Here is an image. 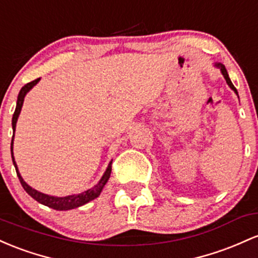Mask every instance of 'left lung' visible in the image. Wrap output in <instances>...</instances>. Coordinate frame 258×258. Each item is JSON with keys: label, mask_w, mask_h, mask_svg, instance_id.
<instances>
[{"label": "left lung", "mask_w": 258, "mask_h": 258, "mask_svg": "<svg viewBox=\"0 0 258 258\" xmlns=\"http://www.w3.org/2000/svg\"><path fill=\"white\" fill-rule=\"evenodd\" d=\"M215 66H216V67H218V68H219V69H221V72H222L223 77H224L225 82H227V84H228V85H229V86H230V89H231V90H233L234 92H235V94H236V95H238V90H236V89H235V86H234V85H233V83H231V82H230V79H229V75H228V72H227V69H225V67H224V66H223V64H222V63H216V64H215Z\"/></svg>", "instance_id": "1"}]
</instances>
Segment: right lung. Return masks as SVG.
<instances>
[{
    "label": "right lung",
    "instance_id": "obj_1",
    "mask_svg": "<svg viewBox=\"0 0 258 258\" xmlns=\"http://www.w3.org/2000/svg\"><path fill=\"white\" fill-rule=\"evenodd\" d=\"M39 80H40V78L39 79H35V80H33V82L28 83L27 85H24L22 89H20L19 95H18V100H17L16 111H14V114L12 118L13 132H16V124H17V120H18L20 111H22V106H23V102H24L25 95H27L28 92L30 91L37 83H39ZM13 139H14V134L12 137V143H11V153H12V161H13L14 167H16V172H17V175H18V178H19L20 184H22V186L24 187L25 191H27L34 200H36V201L40 202V204L45 205V206L53 208V210H57V211L72 210V208L80 207V206H83V205L90 202L91 200L98 198V195H100L101 191H102L103 186H105L107 181H108L109 175H111L112 161L109 162L108 167H107L105 174L102 175L101 180L98 181V183L95 185L94 187H91V189L86 190V191H84L82 194H78V195H69V196H64V198H56V196L46 195V194L37 191V190L33 189L31 186H29V185L25 183L24 180H23L22 175H20V173L18 170V167H17V163H16V161H14V157H13Z\"/></svg>",
    "mask_w": 258,
    "mask_h": 258
}]
</instances>
